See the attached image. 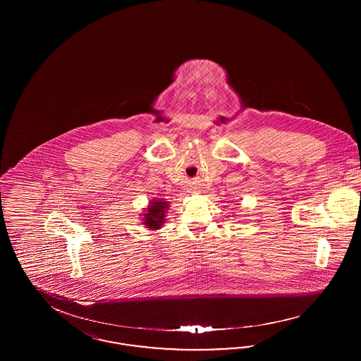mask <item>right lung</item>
Returning <instances> with one entry per match:
<instances>
[{
    "label": "right lung",
    "mask_w": 361,
    "mask_h": 361,
    "mask_svg": "<svg viewBox=\"0 0 361 361\" xmlns=\"http://www.w3.org/2000/svg\"><path fill=\"white\" fill-rule=\"evenodd\" d=\"M168 209V202L159 199V200H153L150 203L149 208L146 209V214L143 215V224L147 226L150 230H158L164 221H165V211Z\"/></svg>",
    "instance_id": "right-lung-1"
}]
</instances>
